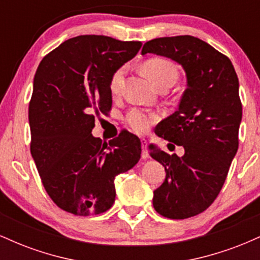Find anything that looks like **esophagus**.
I'll return each instance as SVG.
<instances>
[{"label": "esophagus", "instance_id": "obj_1", "mask_svg": "<svg viewBox=\"0 0 260 260\" xmlns=\"http://www.w3.org/2000/svg\"><path fill=\"white\" fill-rule=\"evenodd\" d=\"M142 157L143 159H148L149 157L147 139H142Z\"/></svg>", "mask_w": 260, "mask_h": 260}]
</instances>
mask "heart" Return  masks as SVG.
<instances>
[{
  "label": "heart",
  "mask_w": 260,
  "mask_h": 260,
  "mask_svg": "<svg viewBox=\"0 0 260 260\" xmlns=\"http://www.w3.org/2000/svg\"><path fill=\"white\" fill-rule=\"evenodd\" d=\"M144 70L157 88L162 85H174L178 78L177 67L171 61L162 57L148 59L144 63ZM126 72V66H121L110 77L109 88L113 96L120 94ZM159 118V112L149 111V110L139 109V107H134L126 115L127 124L137 133H145Z\"/></svg>",
  "instance_id": "b5f03b06"
}]
</instances>
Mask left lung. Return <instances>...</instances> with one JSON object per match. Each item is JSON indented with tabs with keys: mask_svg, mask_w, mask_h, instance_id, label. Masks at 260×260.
I'll return each mask as SVG.
<instances>
[{
	"mask_svg": "<svg viewBox=\"0 0 260 260\" xmlns=\"http://www.w3.org/2000/svg\"><path fill=\"white\" fill-rule=\"evenodd\" d=\"M148 52L178 62L187 76L178 110L155 131L183 147L184 155L150 148V156L166 172L154 190L155 210L169 219H187L213 204L237 153L242 120L238 78L228 56L190 35L153 39L143 46V55Z\"/></svg>",
	"mask_w": 260,
	"mask_h": 260,
	"instance_id": "1",
	"label": "left lung"
}]
</instances>
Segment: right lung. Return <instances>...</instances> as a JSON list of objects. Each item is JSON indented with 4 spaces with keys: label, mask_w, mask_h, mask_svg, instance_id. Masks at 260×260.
Returning <instances> with one entry per match:
<instances>
[{
    "label": "right lung",
    "mask_w": 260,
    "mask_h": 260,
    "mask_svg": "<svg viewBox=\"0 0 260 260\" xmlns=\"http://www.w3.org/2000/svg\"><path fill=\"white\" fill-rule=\"evenodd\" d=\"M140 47V41L80 35L39 64L29 103L30 153L45 190L62 210L105 213L115 202L116 176L140 159L134 134L122 132L109 144L91 134L95 116L111 110L110 77Z\"/></svg>",
    "instance_id": "obj_1"
}]
</instances>
